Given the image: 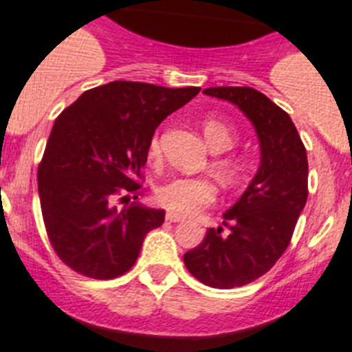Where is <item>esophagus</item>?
Wrapping results in <instances>:
<instances>
[{"mask_svg":"<svg viewBox=\"0 0 352 352\" xmlns=\"http://www.w3.org/2000/svg\"><path fill=\"white\" fill-rule=\"evenodd\" d=\"M166 221H170V223H180V221H184V217L180 214H177V212H166Z\"/></svg>","mask_w":352,"mask_h":352,"instance_id":"obj_1","label":"esophagus"}]
</instances>
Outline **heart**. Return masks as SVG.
<instances>
[{
    "label": "heart",
    "mask_w": 352,
    "mask_h": 352,
    "mask_svg": "<svg viewBox=\"0 0 352 352\" xmlns=\"http://www.w3.org/2000/svg\"><path fill=\"white\" fill-rule=\"evenodd\" d=\"M204 137L212 153H226L235 145L236 135L230 124L223 122L221 119L208 117L204 121ZM160 140L154 137L148 144V157H160ZM221 168L226 173L235 172V163L230 160H223L219 163ZM217 196L215 184L208 179H199V177H175L160 186L156 192V198L164 208L179 214H195L199 208L207 207Z\"/></svg>",
    "instance_id": "heart-1"
}]
</instances>
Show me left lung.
Instances as JSON below:
<instances>
[{"instance_id":"obj_1","label":"left lung","mask_w":352,"mask_h":352,"mask_svg":"<svg viewBox=\"0 0 352 352\" xmlns=\"http://www.w3.org/2000/svg\"><path fill=\"white\" fill-rule=\"evenodd\" d=\"M207 96L230 101L249 119L259 142V166L222 226L208 228L199 245L184 254L199 283L217 289L245 286L267 274L289 245L307 204L305 147L291 117L252 87H208Z\"/></svg>"}]
</instances>
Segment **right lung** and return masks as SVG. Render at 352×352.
Masks as SVG:
<instances>
[{
	"mask_svg": "<svg viewBox=\"0 0 352 352\" xmlns=\"http://www.w3.org/2000/svg\"><path fill=\"white\" fill-rule=\"evenodd\" d=\"M198 93L116 80L85 91L59 113L38 168V195L50 243L69 268L113 278L135 265L164 210L140 201L119 208L116 199L140 188L156 128Z\"/></svg>",
	"mask_w": 352,
	"mask_h": 352,
	"instance_id": "add662e5",
	"label": "right lung"
}]
</instances>
